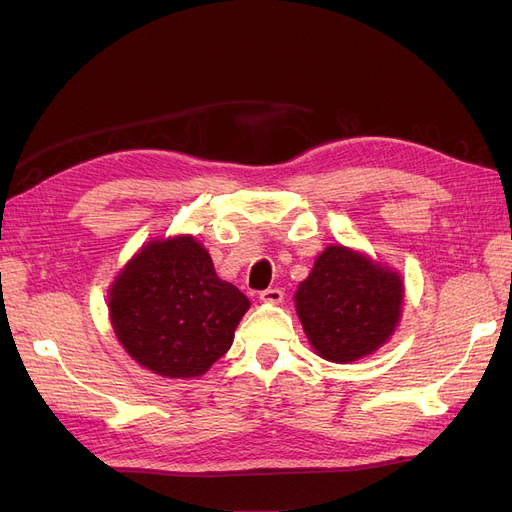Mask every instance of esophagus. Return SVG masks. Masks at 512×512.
Wrapping results in <instances>:
<instances>
[{"instance_id":"esophagus-1","label":"esophagus","mask_w":512,"mask_h":512,"mask_svg":"<svg viewBox=\"0 0 512 512\" xmlns=\"http://www.w3.org/2000/svg\"><path fill=\"white\" fill-rule=\"evenodd\" d=\"M260 301L262 303H269V305H277L284 301V292L280 288H267L260 292Z\"/></svg>"}]
</instances>
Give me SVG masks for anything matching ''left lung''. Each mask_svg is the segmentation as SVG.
<instances>
[{"label": "left lung", "mask_w": 512, "mask_h": 512, "mask_svg": "<svg viewBox=\"0 0 512 512\" xmlns=\"http://www.w3.org/2000/svg\"><path fill=\"white\" fill-rule=\"evenodd\" d=\"M401 303V277L344 245H329L294 294L309 344L333 363L363 359L389 342Z\"/></svg>", "instance_id": "8db88e82"}]
</instances>
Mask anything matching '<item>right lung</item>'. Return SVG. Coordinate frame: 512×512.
Returning <instances> with one entry per match:
<instances>
[{
    "label": "right lung",
    "mask_w": 512,
    "mask_h": 512,
    "mask_svg": "<svg viewBox=\"0 0 512 512\" xmlns=\"http://www.w3.org/2000/svg\"><path fill=\"white\" fill-rule=\"evenodd\" d=\"M250 299L224 282L194 237L141 247L108 292V316L134 361L164 378H196L228 352Z\"/></svg>",
    "instance_id": "1"
}]
</instances>
